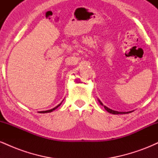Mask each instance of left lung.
I'll return each mask as SVG.
<instances>
[{"label":"left lung","mask_w":158,"mask_h":158,"mask_svg":"<svg viewBox=\"0 0 158 158\" xmlns=\"http://www.w3.org/2000/svg\"><path fill=\"white\" fill-rule=\"evenodd\" d=\"M98 101H99V103H100L101 105H102V106H103V104L102 103V102H101L100 100H99V99H98ZM104 106V108H105V109H106L107 111L108 112H109V113H110V114H128V113H131V111H128V112H119V111H117V110H111V109H110V108H108V107H106V106Z\"/></svg>","instance_id":"1"}]
</instances>
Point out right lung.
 <instances>
[{
    "label": "right lung",
    "mask_w": 158,
    "mask_h": 158,
    "mask_svg": "<svg viewBox=\"0 0 158 158\" xmlns=\"http://www.w3.org/2000/svg\"><path fill=\"white\" fill-rule=\"evenodd\" d=\"M61 103H60V104H59V105H58V106H56V107H55V108H52V109H50V110H43V111H40V113H43V114H44V113H50V112H52V110H56V108H58V107H59V106H61Z\"/></svg>",
    "instance_id": "add662e5"
}]
</instances>
